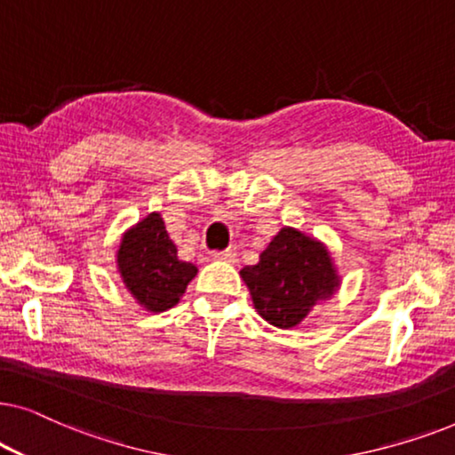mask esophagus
Returning a JSON list of instances; mask_svg holds the SVG:
<instances>
[{
	"label": "esophagus",
	"instance_id": "34e87169",
	"mask_svg": "<svg viewBox=\"0 0 455 455\" xmlns=\"http://www.w3.org/2000/svg\"><path fill=\"white\" fill-rule=\"evenodd\" d=\"M213 259L215 260H226V263H232V265L238 263V254H235L234 251H215Z\"/></svg>",
	"mask_w": 455,
	"mask_h": 455
}]
</instances>
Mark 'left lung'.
<instances>
[{"mask_svg": "<svg viewBox=\"0 0 455 455\" xmlns=\"http://www.w3.org/2000/svg\"><path fill=\"white\" fill-rule=\"evenodd\" d=\"M257 313L273 327L291 329L307 319L316 304L339 290L331 252L321 240L282 228L260 252L257 265L240 271Z\"/></svg>", "mask_w": 455, "mask_h": 455, "instance_id": "8db88e82", "label": "left lung"}]
</instances>
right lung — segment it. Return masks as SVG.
Instances as JSON below:
<instances>
[{
    "label": "right lung",
    "instance_id": "obj_1",
    "mask_svg": "<svg viewBox=\"0 0 455 455\" xmlns=\"http://www.w3.org/2000/svg\"><path fill=\"white\" fill-rule=\"evenodd\" d=\"M116 263L130 296L148 313L176 307L198 273L196 265L178 257V246L157 211L122 234Z\"/></svg>",
    "mask_w": 455,
    "mask_h": 455
}]
</instances>
